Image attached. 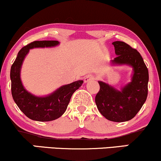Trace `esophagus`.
<instances>
[{
    "mask_svg": "<svg viewBox=\"0 0 161 161\" xmlns=\"http://www.w3.org/2000/svg\"><path fill=\"white\" fill-rule=\"evenodd\" d=\"M95 79V77L92 76V75H86L84 77V82L85 83H88L90 82V81L93 80Z\"/></svg>",
    "mask_w": 161,
    "mask_h": 161,
    "instance_id": "1",
    "label": "esophagus"
}]
</instances>
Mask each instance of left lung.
<instances>
[{"instance_id":"8db88e82","label":"left lung","mask_w":161,"mask_h":161,"mask_svg":"<svg viewBox=\"0 0 161 161\" xmlns=\"http://www.w3.org/2000/svg\"><path fill=\"white\" fill-rule=\"evenodd\" d=\"M117 55L114 64H128L134 69L131 82L122 90L98 81L100 90L96 96L99 112L107 119L122 122L130 120L140 111L148 96V71L140 53L124 42H113Z\"/></svg>"}]
</instances>
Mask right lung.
Here are the masks:
<instances>
[{
  "mask_svg": "<svg viewBox=\"0 0 161 161\" xmlns=\"http://www.w3.org/2000/svg\"><path fill=\"white\" fill-rule=\"evenodd\" d=\"M58 41H34L23 47L12 65L10 69L11 91L14 102L26 116L39 122L57 119L64 114L72 94L83 84V80H77L65 85L46 97H37L24 88L20 78L22 62L30 49L33 47L56 46Z\"/></svg>",
  "mask_w": 161,
  "mask_h": 161,
  "instance_id": "obj_1",
  "label": "right lung"
}]
</instances>
